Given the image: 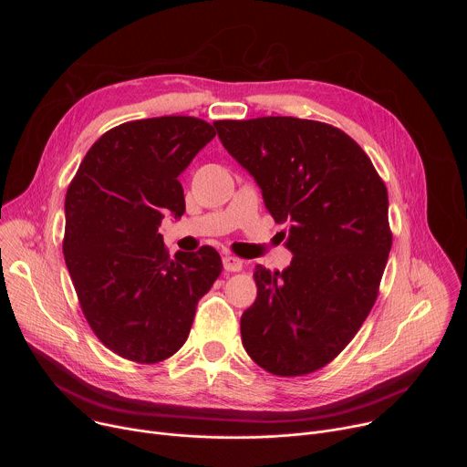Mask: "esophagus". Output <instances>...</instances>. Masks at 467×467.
Instances as JSON below:
<instances>
[{
  "label": "esophagus",
  "mask_w": 467,
  "mask_h": 467,
  "mask_svg": "<svg viewBox=\"0 0 467 467\" xmlns=\"http://www.w3.org/2000/svg\"><path fill=\"white\" fill-rule=\"evenodd\" d=\"M223 268H225V272H240L242 270V260L233 256V254H225L223 256Z\"/></svg>",
  "instance_id": "34e87169"
}]
</instances>
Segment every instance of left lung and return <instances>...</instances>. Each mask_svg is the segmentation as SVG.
Returning <instances> with one entry per match:
<instances>
[{"label":"left lung","instance_id":"8db88e82","mask_svg":"<svg viewBox=\"0 0 467 467\" xmlns=\"http://www.w3.org/2000/svg\"><path fill=\"white\" fill-rule=\"evenodd\" d=\"M229 155L286 223L292 262L256 265V299L242 314V344L265 371L312 373L353 340L379 292L391 247L388 192L369 157L344 130L268 116L216 121Z\"/></svg>","mask_w":467,"mask_h":467}]
</instances>
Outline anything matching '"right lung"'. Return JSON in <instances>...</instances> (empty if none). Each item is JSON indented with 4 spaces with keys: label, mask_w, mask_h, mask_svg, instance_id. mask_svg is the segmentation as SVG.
Instances as JSON below:
<instances>
[{
    "label": "right lung",
    "mask_w": 467,
    "mask_h": 467,
    "mask_svg": "<svg viewBox=\"0 0 467 467\" xmlns=\"http://www.w3.org/2000/svg\"><path fill=\"white\" fill-rule=\"evenodd\" d=\"M214 137V125L192 116L121 123L88 150L66 192L62 251L83 314L127 360L179 351L222 274L214 247L171 258L159 233L166 214H184L179 175Z\"/></svg>",
    "instance_id": "obj_1"
}]
</instances>
